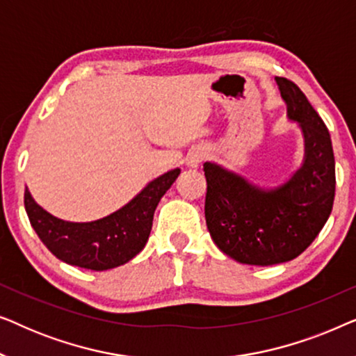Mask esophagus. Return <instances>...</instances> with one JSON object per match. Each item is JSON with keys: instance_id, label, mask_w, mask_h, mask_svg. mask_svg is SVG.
Wrapping results in <instances>:
<instances>
[{"instance_id": "obj_1", "label": "esophagus", "mask_w": 356, "mask_h": 356, "mask_svg": "<svg viewBox=\"0 0 356 356\" xmlns=\"http://www.w3.org/2000/svg\"><path fill=\"white\" fill-rule=\"evenodd\" d=\"M207 157V152H206V149H202V147H194L191 152L188 154V157H186V165L189 168H196V167H199V165H201V162L204 159Z\"/></svg>"}]
</instances>
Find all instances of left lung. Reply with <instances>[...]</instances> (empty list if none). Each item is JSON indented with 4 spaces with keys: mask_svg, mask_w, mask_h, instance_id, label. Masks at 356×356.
<instances>
[{
    "mask_svg": "<svg viewBox=\"0 0 356 356\" xmlns=\"http://www.w3.org/2000/svg\"><path fill=\"white\" fill-rule=\"evenodd\" d=\"M286 118L303 133V162L285 183L261 188L206 162V223L218 250L241 264L274 266L298 257L332 212L335 160L324 121L300 87L275 77Z\"/></svg>",
    "mask_w": 356,
    "mask_h": 356,
    "instance_id": "1",
    "label": "left lung"
}]
</instances>
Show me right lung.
I'll list each match as a JSON object with an SVG mask.
<instances>
[{"mask_svg":"<svg viewBox=\"0 0 356 356\" xmlns=\"http://www.w3.org/2000/svg\"><path fill=\"white\" fill-rule=\"evenodd\" d=\"M181 170L175 168L147 183L128 204L92 222H67L38 206L26 186L24 206L43 245L66 264L108 270L129 262L144 250L154 212Z\"/></svg>","mask_w":356,"mask_h":356,"instance_id":"right-lung-1","label":"right lung"}]
</instances>
